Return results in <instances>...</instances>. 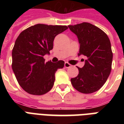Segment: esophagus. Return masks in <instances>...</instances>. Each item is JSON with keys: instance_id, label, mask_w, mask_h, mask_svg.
<instances>
[{"instance_id": "esophagus-1", "label": "esophagus", "mask_w": 124, "mask_h": 124, "mask_svg": "<svg viewBox=\"0 0 124 124\" xmlns=\"http://www.w3.org/2000/svg\"><path fill=\"white\" fill-rule=\"evenodd\" d=\"M64 66H65V68H70L71 66V65L70 64H69L68 62H65V64H64Z\"/></svg>"}]
</instances>
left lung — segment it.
I'll list each match as a JSON object with an SVG mask.
<instances>
[{"label":"left lung","instance_id":"1","mask_svg":"<svg viewBox=\"0 0 124 124\" xmlns=\"http://www.w3.org/2000/svg\"><path fill=\"white\" fill-rule=\"evenodd\" d=\"M68 27L77 36L78 56L86 58L84 67H77L79 73L71 79L72 85L82 93L95 92L106 83L111 71L113 53L109 39L102 30L88 22Z\"/></svg>","mask_w":124,"mask_h":124}]
</instances>
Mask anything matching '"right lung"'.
<instances>
[{"instance_id":"1","label":"right lung","mask_w":124,"mask_h":124,"mask_svg":"<svg viewBox=\"0 0 124 124\" xmlns=\"http://www.w3.org/2000/svg\"><path fill=\"white\" fill-rule=\"evenodd\" d=\"M68 29L66 26L39 24L20 33L12 50V70L21 87L28 93L42 95L51 89L58 69L64 62H45L44 56L53 48L57 35Z\"/></svg>"}]
</instances>
